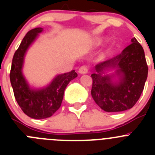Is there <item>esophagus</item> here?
Masks as SVG:
<instances>
[{
	"mask_svg": "<svg viewBox=\"0 0 155 155\" xmlns=\"http://www.w3.org/2000/svg\"><path fill=\"white\" fill-rule=\"evenodd\" d=\"M87 71H88V69H87V66H81L78 70L79 74H87Z\"/></svg>",
	"mask_w": 155,
	"mask_h": 155,
	"instance_id": "1",
	"label": "esophagus"
}]
</instances>
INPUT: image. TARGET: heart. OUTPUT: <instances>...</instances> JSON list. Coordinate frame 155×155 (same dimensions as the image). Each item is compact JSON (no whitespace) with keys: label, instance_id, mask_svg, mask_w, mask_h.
<instances>
[{"label":"heart","instance_id":"1","mask_svg":"<svg viewBox=\"0 0 155 155\" xmlns=\"http://www.w3.org/2000/svg\"><path fill=\"white\" fill-rule=\"evenodd\" d=\"M100 42H100V41H98V44H99Z\"/></svg>","mask_w":155,"mask_h":155}]
</instances>
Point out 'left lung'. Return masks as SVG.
<instances>
[{"mask_svg":"<svg viewBox=\"0 0 155 155\" xmlns=\"http://www.w3.org/2000/svg\"><path fill=\"white\" fill-rule=\"evenodd\" d=\"M131 42L120 54L96 64L91 74V96L105 112L131 109L144 87L148 73L144 51L135 37ZM109 70L115 72L109 75Z\"/></svg>","mask_w":155,"mask_h":155,"instance_id":"1","label":"left lung"}]
</instances>
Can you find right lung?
I'll return each instance as SVG.
<instances>
[{
	"label": "right lung",
	"instance_id": "add662e5",
	"mask_svg": "<svg viewBox=\"0 0 155 155\" xmlns=\"http://www.w3.org/2000/svg\"><path fill=\"white\" fill-rule=\"evenodd\" d=\"M42 31L43 28H35L28 31L14 54L10 73L11 84L18 104L25 114L36 120L50 117L58 110L66 87L71 80L78 77V74L73 70L68 73L57 75L46 87H30L22 73L25 56Z\"/></svg>",
	"mask_w": 155,
	"mask_h": 155
}]
</instances>
